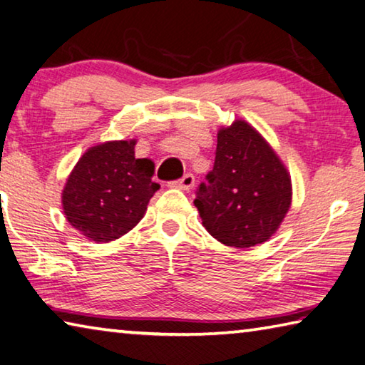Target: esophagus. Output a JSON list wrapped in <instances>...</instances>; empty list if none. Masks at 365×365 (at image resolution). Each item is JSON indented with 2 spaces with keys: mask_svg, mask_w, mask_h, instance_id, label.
Returning <instances> with one entry per match:
<instances>
[{
  "mask_svg": "<svg viewBox=\"0 0 365 365\" xmlns=\"http://www.w3.org/2000/svg\"><path fill=\"white\" fill-rule=\"evenodd\" d=\"M194 181H195V179H194L192 175H186L182 179H178V181L170 182V186L176 187V189H181V190H189V189H192Z\"/></svg>",
  "mask_w": 365,
  "mask_h": 365,
  "instance_id": "obj_1",
  "label": "esophagus"
}]
</instances>
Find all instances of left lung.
I'll return each instance as SVG.
<instances>
[{
    "instance_id": "1",
    "label": "left lung",
    "mask_w": 365,
    "mask_h": 365,
    "mask_svg": "<svg viewBox=\"0 0 365 365\" xmlns=\"http://www.w3.org/2000/svg\"><path fill=\"white\" fill-rule=\"evenodd\" d=\"M217 157L194 205L202 225L225 246L247 249L278 231L292 199L289 171L244 119L220 128Z\"/></svg>"
}]
</instances>
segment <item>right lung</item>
Instances as JSON below:
<instances>
[{
    "mask_svg": "<svg viewBox=\"0 0 365 365\" xmlns=\"http://www.w3.org/2000/svg\"><path fill=\"white\" fill-rule=\"evenodd\" d=\"M135 139L108 140L82 155L66 179L61 202L69 225L93 242L129 232L145 215L160 184L155 163L135 158Z\"/></svg>",
    "mask_w": 365,
    "mask_h": 365,
    "instance_id": "right-lung-1",
    "label": "right lung"
}]
</instances>
